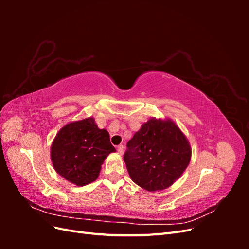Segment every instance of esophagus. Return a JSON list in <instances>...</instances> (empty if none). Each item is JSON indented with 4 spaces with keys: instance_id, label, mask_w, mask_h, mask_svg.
<instances>
[{
    "instance_id": "34e87169",
    "label": "esophagus",
    "mask_w": 249,
    "mask_h": 249,
    "mask_svg": "<svg viewBox=\"0 0 249 249\" xmlns=\"http://www.w3.org/2000/svg\"><path fill=\"white\" fill-rule=\"evenodd\" d=\"M117 152H118V154H119V155H123V154H124V145H118V146H117Z\"/></svg>"
}]
</instances>
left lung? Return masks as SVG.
Listing matches in <instances>:
<instances>
[{
	"label": "left lung",
	"mask_w": 249,
	"mask_h": 249,
	"mask_svg": "<svg viewBox=\"0 0 249 249\" xmlns=\"http://www.w3.org/2000/svg\"><path fill=\"white\" fill-rule=\"evenodd\" d=\"M126 146L124 160L129 175L149 192L169 188L191 160L190 143L170 118H149Z\"/></svg>",
	"instance_id": "obj_1"
}]
</instances>
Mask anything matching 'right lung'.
Returning <instances> with one entry per match:
<instances>
[{"label": "right lung", "mask_w": 249, "mask_h": 249, "mask_svg": "<svg viewBox=\"0 0 249 249\" xmlns=\"http://www.w3.org/2000/svg\"><path fill=\"white\" fill-rule=\"evenodd\" d=\"M114 152L109 133L87 117L60 129L52 142L51 160L57 173L81 187L99 178L105 159Z\"/></svg>", "instance_id": "obj_1"}]
</instances>
